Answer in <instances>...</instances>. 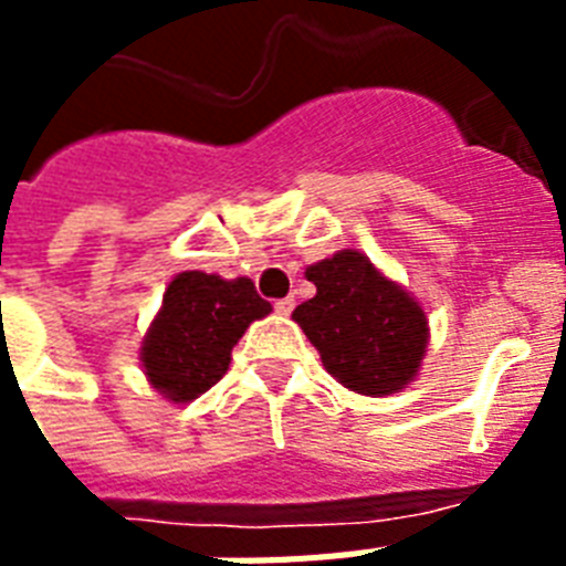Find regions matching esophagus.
Instances as JSON below:
<instances>
[{
    "mask_svg": "<svg viewBox=\"0 0 566 566\" xmlns=\"http://www.w3.org/2000/svg\"><path fill=\"white\" fill-rule=\"evenodd\" d=\"M293 305H296V302H293V296H284V300H275L273 308L279 311V314H284V317H287V314L293 311Z\"/></svg>",
    "mask_w": 566,
    "mask_h": 566,
    "instance_id": "34e87169",
    "label": "esophagus"
}]
</instances>
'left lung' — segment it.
<instances>
[{
  "label": "left lung",
  "mask_w": 566,
  "mask_h": 566,
  "mask_svg": "<svg viewBox=\"0 0 566 566\" xmlns=\"http://www.w3.org/2000/svg\"><path fill=\"white\" fill-rule=\"evenodd\" d=\"M305 275L317 293L296 305L293 319L317 346L323 367L355 394L402 390L429 344L420 305L355 249L308 266Z\"/></svg>",
  "instance_id": "obj_1"
}]
</instances>
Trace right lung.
<instances>
[{
    "mask_svg": "<svg viewBox=\"0 0 566 566\" xmlns=\"http://www.w3.org/2000/svg\"><path fill=\"white\" fill-rule=\"evenodd\" d=\"M270 311L249 279L226 282L199 270L179 273L144 340L146 376L167 399L190 402L226 376L234 344L252 319Z\"/></svg>",
    "mask_w": 566,
    "mask_h": 566,
    "instance_id": "obj_1",
    "label": "right lung"
}]
</instances>
